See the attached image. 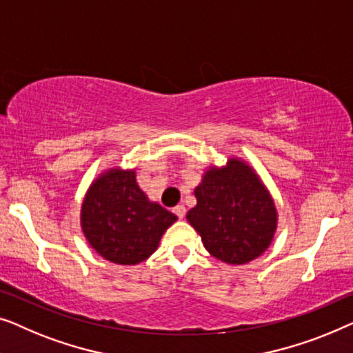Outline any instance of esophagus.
I'll return each mask as SVG.
<instances>
[{"mask_svg": "<svg viewBox=\"0 0 353 353\" xmlns=\"http://www.w3.org/2000/svg\"><path fill=\"white\" fill-rule=\"evenodd\" d=\"M172 211H174V214L179 217V219H183V217H185V206L183 205H177Z\"/></svg>", "mask_w": 353, "mask_h": 353, "instance_id": "34e87169", "label": "esophagus"}]
</instances>
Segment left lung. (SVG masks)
<instances>
[{
	"label": "left lung",
	"instance_id": "1",
	"mask_svg": "<svg viewBox=\"0 0 353 353\" xmlns=\"http://www.w3.org/2000/svg\"><path fill=\"white\" fill-rule=\"evenodd\" d=\"M193 193L196 205L187 221L216 259L243 265L272 245L278 227L274 196L243 158L228 157L225 165L208 166Z\"/></svg>",
	"mask_w": 353,
	"mask_h": 353
}]
</instances>
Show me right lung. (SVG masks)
Returning <instances> with one entry per match:
<instances>
[{
    "label": "right lung",
    "instance_id": "right-lung-1",
    "mask_svg": "<svg viewBox=\"0 0 353 353\" xmlns=\"http://www.w3.org/2000/svg\"><path fill=\"white\" fill-rule=\"evenodd\" d=\"M177 221L150 201L136 179V168L102 171L84 193L79 225L89 246L118 265H137L158 250L168 228Z\"/></svg>",
    "mask_w": 353,
    "mask_h": 353
}]
</instances>
